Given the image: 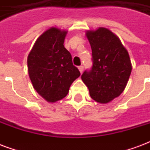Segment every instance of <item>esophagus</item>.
<instances>
[{"label": "esophagus", "mask_w": 150, "mask_h": 150, "mask_svg": "<svg viewBox=\"0 0 150 150\" xmlns=\"http://www.w3.org/2000/svg\"><path fill=\"white\" fill-rule=\"evenodd\" d=\"M78 68H79V70L80 73H82V72L83 71V66H79Z\"/></svg>", "instance_id": "1"}]
</instances>
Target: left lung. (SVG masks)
Here are the masks:
<instances>
[{"mask_svg":"<svg viewBox=\"0 0 150 150\" xmlns=\"http://www.w3.org/2000/svg\"><path fill=\"white\" fill-rule=\"evenodd\" d=\"M92 52V67L81 79L91 97L108 104L118 97L125 88L132 71V63L120 40L107 28L86 32Z\"/></svg>","mask_w":150,"mask_h":150,"instance_id":"8db88e82","label":"left lung"}]
</instances>
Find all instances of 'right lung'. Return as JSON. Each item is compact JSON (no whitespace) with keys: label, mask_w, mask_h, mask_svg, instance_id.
Instances as JSON below:
<instances>
[{"label":"right lung","mask_w":150,"mask_h":150,"mask_svg":"<svg viewBox=\"0 0 150 150\" xmlns=\"http://www.w3.org/2000/svg\"><path fill=\"white\" fill-rule=\"evenodd\" d=\"M67 30L51 27L38 38L28 55V73L35 91L47 102L65 97L80 72L64 47Z\"/></svg>","instance_id":"1"}]
</instances>
